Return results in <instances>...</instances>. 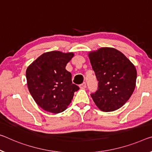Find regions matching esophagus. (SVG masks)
Segmentation results:
<instances>
[{
  "mask_svg": "<svg viewBox=\"0 0 152 152\" xmlns=\"http://www.w3.org/2000/svg\"><path fill=\"white\" fill-rule=\"evenodd\" d=\"M79 87H80V88H82V89H84V88H85L86 87V84L85 82H84L83 83L80 84V85H79Z\"/></svg>",
  "mask_w": 152,
  "mask_h": 152,
  "instance_id": "obj_1",
  "label": "esophagus"
}]
</instances>
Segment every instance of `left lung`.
<instances>
[{"instance_id": "left-lung-1", "label": "left lung", "mask_w": 152, "mask_h": 152, "mask_svg": "<svg viewBox=\"0 0 152 152\" xmlns=\"http://www.w3.org/2000/svg\"><path fill=\"white\" fill-rule=\"evenodd\" d=\"M88 57L99 82L97 91L91 94L94 102L103 112L119 109L135 88V67L124 55L113 48H101L91 52Z\"/></svg>"}]
</instances>
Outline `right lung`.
I'll return each instance as SVG.
<instances>
[{"label":"right lung","instance_id":"obj_1","mask_svg":"<svg viewBox=\"0 0 152 152\" xmlns=\"http://www.w3.org/2000/svg\"><path fill=\"white\" fill-rule=\"evenodd\" d=\"M73 53H45L26 69L29 91L36 103L47 112L58 114L66 110L79 89L66 69Z\"/></svg>","mask_w":152,"mask_h":152}]
</instances>
